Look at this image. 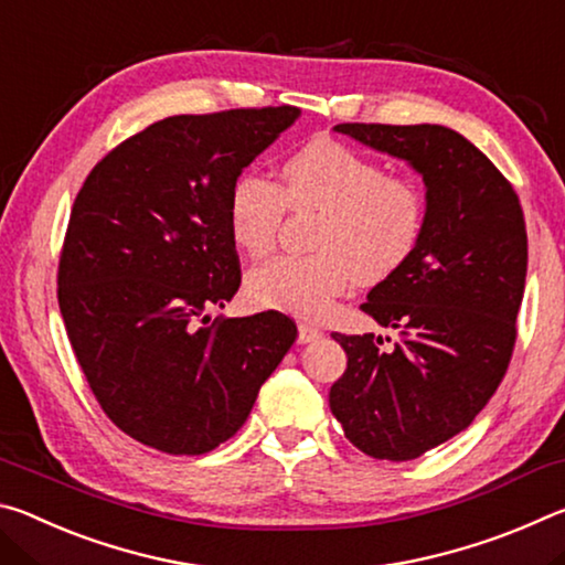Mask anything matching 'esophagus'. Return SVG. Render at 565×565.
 <instances>
[{
	"label": "esophagus",
	"instance_id": "34e87169",
	"mask_svg": "<svg viewBox=\"0 0 565 565\" xmlns=\"http://www.w3.org/2000/svg\"><path fill=\"white\" fill-rule=\"evenodd\" d=\"M321 337H323V331L319 327H313L311 321H299V343L319 341Z\"/></svg>",
	"mask_w": 565,
	"mask_h": 565
}]
</instances>
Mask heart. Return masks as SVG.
I'll use <instances>...</instances> for the list:
<instances>
[{"label":"heart","mask_w":565,"mask_h":565,"mask_svg":"<svg viewBox=\"0 0 565 565\" xmlns=\"http://www.w3.org/2000/svg\"><path fill=\"white\" fill-rule=\"evenodd\" d=\"M319 209L311 254H284L248 274V294L269 309L319 317L351 276L381 281L420 244L426 191L411 177L386 174L376 159L333 139H313L281 161V181L246 169L226 196V224L248 256L271 252L286 209Z\"/></svg>","instance_id":"obj_1"}]
</instances>
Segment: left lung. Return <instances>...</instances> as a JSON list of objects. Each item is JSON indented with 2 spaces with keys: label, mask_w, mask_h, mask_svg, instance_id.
Segmentation results:
<instances>
[{
  "label": "left lung",
  "mask_w": 565,
  "mask_h": 565,
  "mask_svg": "<svg viewBox=\"0 0 565 565\" xmlns=\"http://www.w3.org/2000/svg\"><path fill=\"white\" fill-rule=\"evenodd\" d=\"M333 129L408 161L426 184L424 238L361 303L398 331L394 349L374 333H331L349 356L329 391L343 434L366 456L411 461L471 426L505 376L529 266L523 209L511 181L454 129Z\"/></svg>",
  "instance_id": "1"
}]
</instances>
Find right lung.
Masks as SVG:
<instances>
[{
    "mask_svg": "<svg viewBox=\"0 0 565 565\" xmlns=\"http://www.w3.org/2000/svg\"><path fill=\"white\" fill-rule=\"evenodd\" d=\"M299 109L179 114L124 139L74 199L56 299L92 394L134 441L214 451L296 341L279 311L209 317L238 291L226 196Z\"/></svg>",
    "mask_w": 565,
    "mask_h": 565,
    "instance_id": "right-lung-1",
    "label": "right lung"
}]
</instances>
